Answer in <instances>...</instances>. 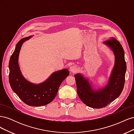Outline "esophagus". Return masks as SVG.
Here are the masks:
<instances>
[{
	"label": "esophagus",
	"mask_w": 134,
	"mask_h": 134,
	"mask_svg": "<svg viewBox=\"0 0 134 134\" xmlns=\"http://www.w3.org/2000/svg\"><path fill=\"white\" fill-rule=\"evenodd\" d=\"M77 70V68L75 66H71L70 67V69H69V70L70 72H75Z\"/></svg>",
	"instance_id": "1"
}]
</instances>
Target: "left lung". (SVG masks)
Returning <instances> with one entry per match:
<instances>
[{
    "label": "left lung",
    "instance_id": "8db88e82",
    "mask_svg": "<svg viewBox=\"0 0 134 134\" xmlns=\"http://www.w3.org/2000/svg\"><path fill=\"white\" fill-rule=\"evenodd\" d=\"M103 44L112 51L115 64L108 83L102 88H96L94 85L83 74L77 73L74 76L77 93L81 100L93 108L107 106L120 96L124 87L126 64L123 47L116 38L104 41Z\"/></svg>",
    "mask_w": 134,
    "mask_h": 134
}]
</instances>
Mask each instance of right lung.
<instances>
[{
    "label": "right lung",
    "mask_w": 134,
    "mask_h": 134,
    "mask_svg": "<svg viewBox=\"0 0 134 134\" xmlns=\"http://www.w3.org/2000/svg\"><path fill=\"white\" fill-rule=\"evenodd\" d=\"M32 36L22 38L16 44L9 63V81L13 91L28 106H42L51 102L57 94L63 81L69 75L67 69L54 72L42 83L34 84L27 80L18 64L20 50L23 43Z\"/></svg>",
    "instance_id": "right-lung-1"
}]
</instances>
